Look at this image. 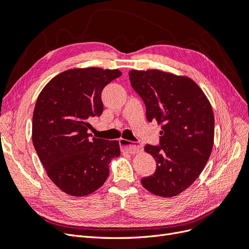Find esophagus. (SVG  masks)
<instances>
[{
	"instance_id": "esophagus-1",
	"label": "esophagus",
	"mask_w": 249,
	"mask_h": 249,
	"mask_svg": "<svg viewBox=\"0 0 249 249\" xmlns=\"http://www.w3.org/2000/svg\"><path fill=\"white\" fill-rule=\"evenodd\" d=\"M119 144L124 152L129 154H137L142 150V146L138 144H133V143L126 139H119Z\"/></svg>"
}]
</instances>
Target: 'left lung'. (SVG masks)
Wrapping results in <instances>:
<instances>
[{
	"instance_id": "obj_1",
	"label": "left lung",
	"mask_w": 249,
	"mask_h": 249,
	"mask_svg": "<svg viewBox=\"0 0 249 249\" xmlns=\"http://www.w3.org/2000/svg\"><path fill=\"white\" fill-rule=\"evenodd\" d=\"M131 85L146 107L148 122L161 124L160 144H146L157 163L142 186L158 196L185 191L205 168L214 144V113L200 87L188 77L158 70L131 71Z\"/></svg>"
}]
</instances>
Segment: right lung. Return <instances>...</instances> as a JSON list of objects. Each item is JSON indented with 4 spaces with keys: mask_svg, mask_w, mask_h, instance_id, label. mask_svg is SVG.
I'll use <instances>...</instances> for the list:
<instances>
[{
    "mask_svg": "<svg viewBox=\"0 0 249 249\" xmlns=\"http://www.w3.org/2000/svg\"><path fill=\"white\" fill-rule=\"evenodd\" d=\"M122 76L118 70L73 69L53 78L37 99L32 141L49 178L71 196H85L104 185L119 142L91 138L92 117L103 113L102 91Z\"/></svg>",
    "mask_w": 249,
    "mask_h": 249,
    "instance_id": "obj_1",
    "label": "right lung"
}]
</instances>
